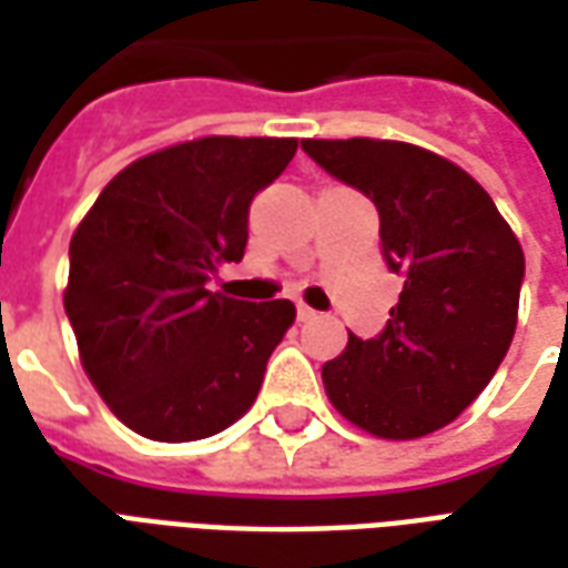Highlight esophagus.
I'll return each mask as SVG.
<instances>
[{
    "mask_svg": "<svg viewBox=\"0 0 568 568\" xmlns=\"http://www.w3.org/2000/svg\"><path fill=\"white\" fill-rule=\"evenodd\" d=\"M316 320V310L307 307V304H297V322H310Z\"/></svg>",
    "mask_w": 568,
    "mask_h": 568,
    "instance_id": "1",
    "label": "esophagus"
}]
</instances>
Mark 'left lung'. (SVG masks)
Masks as SVG:
<instances>
[{
  "label": "left lung",
  "mask_w": 568,
  "mask_h": 568,
  "mask_svg": "<svg viewBox=\"0 0 568 568\" xmlns=\"http://www.w3.org/2000/svg\"><path fill=\"white\" fill-rule=\"evenodd\" d=\"M325 173L381 212L389 271L405 276L377 337L322 365L332 405L377 438H423L484 393L517 328L524 248L471 175L393 140H304Z\"/></svg>",
  "instance_id": "left-lung-1"
}]
</instances>
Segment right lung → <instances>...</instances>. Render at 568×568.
<instances>
[{
	"instance_id": "1",
	"label": "right lung",
	"mask_w": 568,
	"mask_h": 568,
	"mask_svg": "<svg viewBox=\"0 0 568 568\" xmlns=\"http://www.w3.org/2000/svg\"><path fill=\"white\" fill-rule=\"evenodd\" d=\"M297 140L203 136L154 151L103 187L69 243L63 307L81 365L121 423L200 440L246 414L292 301H236L206 283L240 261L248 206Z\"/></svg>"
}]
</instances>
